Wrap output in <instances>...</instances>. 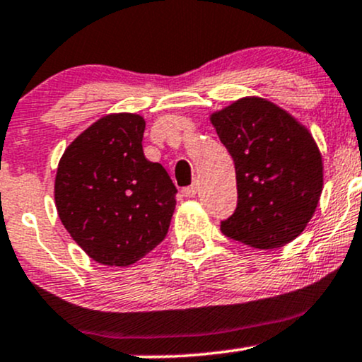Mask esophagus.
<instances>
[{"mask_svg":"<svg viewBox=\"0 0 362 362\" xmlns=\"http://www.w3.org/2000/svg\"><path fill=\"white\" fill-rule=\"evenodd\" d=\"M197 189H198V186H197V185L186 186V188H182V195L188 197V198H193V197L197 195Z\"/></svg>","mask_w":362,"mask_h":362,"instance_id":"34e87169","label":"esophagus"}]
</instances>
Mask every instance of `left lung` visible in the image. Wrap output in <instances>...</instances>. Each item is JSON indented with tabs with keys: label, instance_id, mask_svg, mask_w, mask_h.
I'll use <instances>...</instances> for the list:
<instances>
[{
	"label": "left lung",
	"instance_id": "8db88e82",
	"mask_svg": "<svg viewBox=\"0 0 362 362\" xmlns=\"http://www.w3.org/2000/svg\"><path fill=\"white\" fill-rule=\"evenodd\" d=\"M235 162L238 205L221 223L231 240L271 250L304 231L322 192V158L313 134L293 115L259 96H245L211 115Z\"/></svg>",
	"mask_w": 362,
	"mask_h": 362
}]
</instances>
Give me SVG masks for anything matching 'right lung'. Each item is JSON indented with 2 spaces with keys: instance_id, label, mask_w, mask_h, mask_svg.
<instances>
[{
  "instance_id": "add662e5",
  "label": "right lung",
  "mask_w": 362,
  "mask_h": 362,
  "mask_svg": "<svg viewBox=\"0 0 362 362\" xmlns=\"http://www.w3.org/2000/svg\"><path fill=\"white\" fill-rule=\"evenodd\" d=\"M145 119L108 114L58 162L55 205L72 240L103 266L127 267L165 238L176 207L167 170L143 153Z\"/></svg>"
}]
</instances>
